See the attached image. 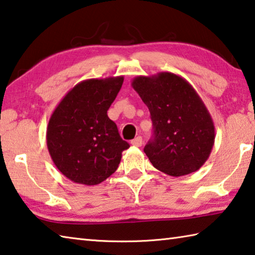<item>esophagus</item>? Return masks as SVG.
Segmentation results:
<instances>
[{
    "label": "esophagus",
    "mask_w": 255,
    "mask_h": 255,
    "mask_svg": "<svg viewBox=\"0 0 255 255\" xmlns=\"http://www.w3.org/2000/svg\"><path fill=\"white\" fill-rule=\"evenodd\" d=\"M131 144L134 146H141L142 144H143V140H142L141 136H136L134 140L131 141Z\"/></svg>",
    "instance_id": "34e87169"
}]
</instances>
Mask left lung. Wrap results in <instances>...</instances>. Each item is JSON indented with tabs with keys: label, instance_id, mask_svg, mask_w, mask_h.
I'll list each match as a JSON object with an SVG mask.
<instances>
[{
	"label": "left lung",
	"instance_id": "1",
	"mask_svg": "<svg viewBox=\"0 0 255 255\" xmlns=\"http://www.w3.org/2000/svg\"><path fill=\"white\" fill-rule=\"evenodd\" d=\"M132 87L148 106L153 136L144 146L150 162L169 176L197 171L215 141V127L194 87L180 76L159 73L137 76Z\"/></svg>",
	"mask_w": 255,
	"mask_h": 255
}]
</instances>
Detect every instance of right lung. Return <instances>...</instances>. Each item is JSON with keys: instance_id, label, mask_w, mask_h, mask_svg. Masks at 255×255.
<instances>
[{"instance_id": "obj_1", "label": "right lung", "mask_w": 255, "mask_h": 255, "mask_svg": "<svg viewBox=\"0 0 255 255\" xmlns=\"http://www.w3.org/2000/svg\"><path fill=\"white\" fill-rule=\"evenodd\" d=\"M124 77L86 79L66 94L47 128V146L53 163L69 180L101 184L118 169L130 148L107 116Z\"/></svg>"}]
</instances>
